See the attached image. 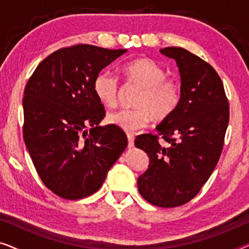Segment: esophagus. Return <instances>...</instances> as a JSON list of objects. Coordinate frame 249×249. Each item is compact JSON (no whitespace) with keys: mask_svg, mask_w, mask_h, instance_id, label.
<instances>
[{"mask_svg":"<svg viewBox=\"0 0 249 249\" xmlns=\"http://www.w3.org/2000/svg\"><path fill=\"white\" fill-rule=\"evenodd\" d=\"M127 137H128V147L131 148L132 146H134V141H135V137L132 134H127Z\"/></svg>","mask_w":249,"mask_h":249,"instance_id":"1","label":"esophagus"}]
</instances>
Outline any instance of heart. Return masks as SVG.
Masks as SVG:
<instances>
[{
    "label": "heart",
    "mask_w": 249,
    "mask_h": 249,
    "mask_svg": "<svg viewBox=\"0 0 249 249\" xmlns=\"http://www.w3.org/2000/svg\"><path fill=\"white\" fill-rule=\"evenodd\" d=\"M125 78L142 86L135 98L136 107L121 108L107 115L108 124L124 131L134 132L148 127L153 121L165 120L175 113L181 100V86L176 78L166 77V71L151 59H136L124 67ZM93 90L105 107L118 103L119 79L110 70L96 74Z\"/></svg>",
    "instance_id": "heart-1"
}]
</instances>
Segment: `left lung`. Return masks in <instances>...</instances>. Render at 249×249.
<instances>
[{
    "label": "left lung",
    "mask_w": 249,
    "mask_h": 249,
    "mask_svg": "<svg viewBox=\"0 0 249 249\" xmlns=\"http://www.w3.org/2000/svg\"><path fill=\"white\" fill-rule=\"evenodd\" d=\"M175 59L181 77V100L158 135L136 138L148 154L147 171L137 180L142 198L160 207L192 200L215 169L229 124V102L214 68L182 47L160 50Z\"/></svg>",
    "instance_id": "1"
}]
</instances>
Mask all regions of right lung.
<instances>
[{
    "label": "right lung",
    "mask_w": 249,
    "mask_h": 249,
    "mask_svg": "<svg viewBox=\"0 0 249 249\" xmlns=\"http://www.w3.org/2000/svg\"><path fill=\"white\" fill-rule=\"evenodd\" d=\"M125 52L88 44L63 47L27 81L23 141L44 185L64 199L96 193L127 147L120 128L98 127L105 110L93 90L96 74Z\"/></svg>",
    "instance_id": "1"
}]
</instances>
